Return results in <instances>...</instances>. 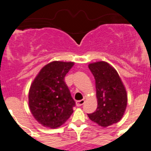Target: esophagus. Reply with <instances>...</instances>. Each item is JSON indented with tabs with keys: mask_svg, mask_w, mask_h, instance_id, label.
<instances>
[{
	"mask_svg": "<svg viewBox=\"0 0 151 151\" xmlns=\"http://www.w3.org/2000/svg\"><path fill=\"white\" fill-rule=\"evenodd\" d=\"M84 103H85L84 99H81V100H78L76 102V105H77V106H82Z\"/></svg>",
	"mask_w": 151,
	"mask_h": 151,
	"instance_id": "1",
	"label": "esophagus"
}]
</instances>
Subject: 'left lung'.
Returning <instances> with one entry per match:
<instances>
[{
  "label": "left lung",
  "mask_w": 151,
  "mask_h": 151,
  "mask_svg": "<svg viewBox=\"0 0 151 151\" xmlns=\"http://www.w3.org/2000/svg\"><path fill=\"white\" fill-rule=\"evenodd\" d=\"M96 84L97 108L89 119L102 127L116 123L122 119L127 106V93L117 71L108 63L89 64Z\"/></svg>",
  "instance_id": "left-lung-1"
}]
</instances>
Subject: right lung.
I'll return each instance as SVG.
<instances>
[{"label": "right lung", "mask_w": 151, "mask_h": 151, "mask_svg": "<svg viewBox=\"0 0 151 151\" xmlns=\"http://www.w3.org/2000/svg\"><path fill=\"white\" fill-rule=\"evenodd\" d=\"M73 65L72 62L50 63L40 70L31 86L29 108L43 126L58 128L72 114L76 103L64 79Z\"/></svg>", "instance_id": "obj_1"}]
</instances>
